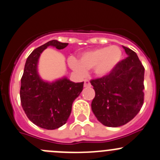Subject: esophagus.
Returning <instances> with one entry per match:
<instances>
[{"label": "esophagus", "mask_w": 160, "mask_h": 160, "mask_svg": "<svg viewBox=\"0 0 160 160\" xmlns=\"http://www.w3.org/2000/svg\"><path fill=\"white\" fill-rule=\"evenodd\" d=\"M91 83L88 80H84V87L85 88H88V87H91Z\"/></svg>", "instance_id": "34e87169"}]
</instances>
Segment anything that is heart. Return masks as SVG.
Masks as SVG:
<instances>
[{"label": "heart", "mask_w": 160, "mask_h": 160, "mask_svg": "<svg viewBox=\"0 0 160 160\" xmlns=\"http://www.w3.org/2000/svg\"><path fill=\"white\" fill-rule=\"evenodd\" d=\"M123 58V52L116 45L103 47L82 54L79 61L70 58L69 64L76 72L84 73L93 69L94 75L103 77L112 72Z\"/></svg>", "instance_id": "1"}]
</instances>
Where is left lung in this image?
<instances>
[{
	"label": "left lung",
	"mask_w": 160,
	"mask_h": 160,
	"mask_svg": "<svg viewBox=\"0 0 160 160\" xmlns=\"http://www.w3.org/2000/svg\"><path fill=\"white\" fill-rule=\"evenodd\" d=\"M123 48L128 57L108 75L91 80L95 91L93 112L100 123L111 128L131 121L144 103L145 68L134 51Z\"/></svg>",
	"instance_id": "obj_1"
}]
</instances>
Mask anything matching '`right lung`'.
<instances>
[{
	"label": "right lung",
	"instance_id": "right-lung-1",
	"mask_svg": "<svg viewBox=\"0 0 160 160\" xmlns=\"http://www.w3.org/2000/svg\"><path fill=\"white\" fill-rule=\"evenodd\" d=\"M68 43L56 40L48 41L32 51L25 64L21 79L20 99L25 113L31 122L46 130H55L67 121L73 101L83 91V82L73 83L62 78L48 83L37 72L39 57L48 46L65 48Z\"/></svg>",
	"mask_w": 160,
	"mask_h": 160
}]
</instances>
